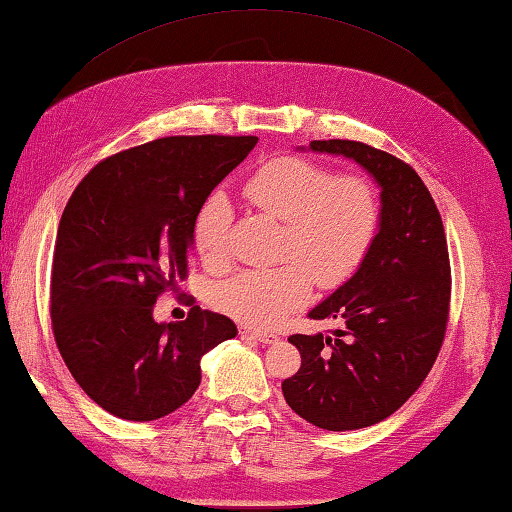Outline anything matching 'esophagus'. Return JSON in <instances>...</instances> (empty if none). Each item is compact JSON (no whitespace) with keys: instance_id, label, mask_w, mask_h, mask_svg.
<instances>
[{"instance_id":"obj_1","label":"esophagus","mask_w":512,"mask_h":512,"mask_svg":"<svg viewBox=\"0 0 512 512\" xmlns=\"http://www.w3.org/2000/svg\"><path fill=\"white\" fill-rule=\"evenodd\" d=\"M238 330H240L242 337L256 339V342H261V344H274V342H279V337L272 335V333H263V330H254V328H249V326H240Z\"/></svg>"}]
</instances>
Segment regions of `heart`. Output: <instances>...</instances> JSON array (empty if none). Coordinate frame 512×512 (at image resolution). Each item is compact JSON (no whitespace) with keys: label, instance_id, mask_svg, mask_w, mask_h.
Returning a JSON list of instances; mask_svg holds the SVG:
<instances>
[{"label":"heart","instance_id":"obj_1","mask_svg":"<svg viewBox=\"0 0 512 512\" xmlns=\"http://www.w3.org/2000/svg\"><path fill=\"white\" fill-rule=\"evenodd\" d=\"M247 200L288 222L281 267L242 270L222 281L213 303L247 326L270 328L292 310L306 306L312 276L321 288H339L364 265L380 231V200L362 177L342 175L306 157H274L245 184ZM233 209L215 191L202 202L193 222V247L206 265L229 256Z\"/></svg>","mask_w":512,"mask_h":512}]
</instances>
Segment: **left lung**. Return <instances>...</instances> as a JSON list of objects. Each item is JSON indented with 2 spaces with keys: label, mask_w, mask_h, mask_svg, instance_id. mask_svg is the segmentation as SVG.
Wrapping results in <instances>:
<instances>
[{
  "label": "left lung",
  "mask_w": 512,
  "mask_h": 512,
  "mask_svg": "<svg viewBox=\"0 0 512 512\" xmlns=\"http://www.w3.org/2000/svg\"><path fill=\"white\" fill-rule=\"evenodd\" d=\"M373 175L380 231L364 265L310 319H337L333 335H292L301 369L283 380L285 402L328 432H351L389 418L423 384L450 317V256L441 213L418 173L362 141H310Z\"/></svg>",
  "instance_id": "1"
}]
</instances>
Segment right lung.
<instances>
[{"label":"right lung","mask_w":512,"mask_h":512,"mask_svg":"<svg viewBox=\"0 0 512 512\" xmlns=\"http://www.w3.org/2000/svg\"><path fill=\"white\" fill-rule=\"evenodd\" d=\"M258 137H164L116 152L83 177L62 211L51 270V326L67 369L123 420L173 414L200 387L204 353L238 335L218 312L152 317L188 274L193 222Z\"/></svg>","instance_id":"obj_1"}]
</instances>
